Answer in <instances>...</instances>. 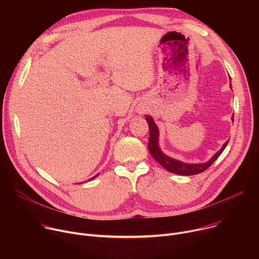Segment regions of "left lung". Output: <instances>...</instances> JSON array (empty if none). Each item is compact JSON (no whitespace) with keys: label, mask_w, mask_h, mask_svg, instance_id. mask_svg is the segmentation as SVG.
<instances>
[{"label":"left lung","mask_w":259,"mask_h":259,"mask_svg":"<svg viewBox=\"0 0 259 259\" xmlns=\"http://www.w3.org/2000/svg\"><path fill=\"white\" fill-rule=\"evenodd\" d=\"M232 88V85H231ZM145 120L149 124V129H150V139H149V144H147V147H149V151L153 158L161 165L163 166L166 170L169 172L178 174V175H196L199 173L204 172L206 169H208L214 162L215 160L221 155V153L224 152L226 149V146L228 145L227 141L223 147L206 163L203 164H188V163H183L178 160H175L171 157L166 156L160 149L159 146V129L157 125L155 124L154 120L150 116H145ZM232 120L234 121V115L232 117Z\"/></svg>","instance_id":"left-lung-1"}]
</instances>
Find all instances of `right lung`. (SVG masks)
Returning <instances> with one entry per match:
<instances>
[{"instance_id": "obj_1", "label": "right lung", "mask_w": 259, "mask_h": 259, "mask_svg": "<svg viewBox=\"0 0 259 259\" xmlns=\"http://www.w3.org/2000/svg\"><path fill=\"white\" fill-rule=\"evenodd\" d=\"M97 175H98V174H97ZM97 175H96V176H94V177H92V178H91V179H94V178H95V177H97ZM89 180H90V179H89Z\"/></svg>"}]
</instances>
